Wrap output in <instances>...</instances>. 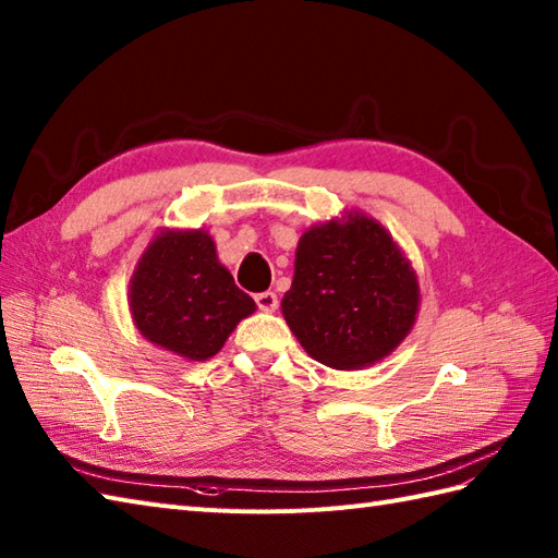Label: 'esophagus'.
Returning a JSON list of instances; mask_svg holds the SVG:
<instances>
[{"label": "esophagus", "mask_w": 558, "mask_h": 558, "mask_svg": "<svg viewBox=\"0 0 558 558\" xmlns=\"http://www.w3.org/2000/svg\"><path fill=\"white\" fill-rule=\"evenodd\" d=\"M254 300H256V306L260 312H276L278 310V294L276 292H270V290L258 292Z\"/></svg>", "instance_id": "34e87169"}]
</instances>
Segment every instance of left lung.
<instances>
[{"instance_id": "obj_1", "label": "left lung", "mask_w": 558, "mask_h": 558, "mask_svg": "<svg viewBox=\"0 0 558 558\" xmlns=\"http://www.w3.org/2000/svg\"><path fill=\"white\" fill-rule=\"evenodd\" d=\"M282 316L302 348L333 369L384 360L420 306L414 270L376 220L352 216L302 234Z\"/></svg>"}]
</instances>
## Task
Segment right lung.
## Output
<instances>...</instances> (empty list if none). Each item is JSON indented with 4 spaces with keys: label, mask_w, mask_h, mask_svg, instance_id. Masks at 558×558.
Here are the masks:
<instances>
[{
    "label": "right lung",
    "mask_w": 558,
    "mask_h": 558,
    "mask_svg": "<svg viewBox=\"0 0 558 558\" xmlns=\"http://www.w3.org/2000/svg\"><path fill=\"white\" fill-rule=\"evenodd\" d=\"M129 306L150 342L201 362L225 345L256 304L218 264L208 232L192 230L153 240L132 278Z\"/></svg>",
    "instance_id": "1"
}]
</instances>
